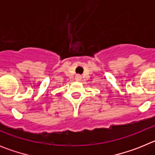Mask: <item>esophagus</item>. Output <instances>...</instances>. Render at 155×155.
<instances>
[{"label": "esophagus", "instance_id": "obj_1", "mask_svg": "<svg viewBox=\"0 0 155 155\" xmlns=\"http://www.w3.org/2000/svg\"><path fill=\"white\" fill-rule=\"evenodd\" d=\"M75 79H76V81H81V75H76V77H75Z\"/></svg>", "mask_w": 155, "mask_h": 155}]
</instances>
